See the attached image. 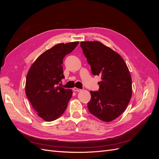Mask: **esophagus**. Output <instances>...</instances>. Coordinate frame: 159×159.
I'll use <instances>...</instances> for the list:
<instances>
[{
  "label": "esophagus",
  "mask_w": 159,
  "mask_h": 159,
  "mask_svg": "<svg viewBox=\"0 0 159 159\" xmlns=\"http://www.w3.org/2000/svg\"><path fill=\"white\" fill-rule=\"evenodd\" d=\"M73 90H74V91H76V92H79V91H81V89H79V88H74L73 89Z\"/></svg>",
  "instance_id": "esophagus-1"
}]
</instances>
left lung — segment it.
<instances>
[{"mask_svg": "<svg viewBox=\"0 0 159 159\" xmlns=\"http://www.w3.org/2000/svg\"><path fill=\"white\" fill-rule=\"evenodd\" d=\"M92 74L102 76L99 91H90L89 111L105 122L121 115L132 95V80L127 64L118 53L98 41L81 42Z\"/></svg>", "mask_w": 159, "mask_h": 159, "instance_id": "8db88e82", "label": "left lung"}]
</instances>
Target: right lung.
<instances>
[{
    "mask_svg": "<svg viewBox=\"0 0 159 159\" xmlns=\"http://www.w3.org/2000/svg\"><path fill=\"white\" fill-rule=\"evenodd\" d=\"M79 42L56 44L45 51L32 64L26 76L25 91L37 115L46 121H54L64 113L72 91L60 87L64 78L63 60Z\"/></svg>",
    "mask_w": 159,
    "mask_h": 159,
    "instance_id": "right-lung-1",
    "label": "right lung"
}]
</instances>
